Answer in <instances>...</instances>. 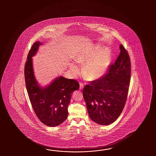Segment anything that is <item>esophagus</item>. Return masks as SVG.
Segmentation results:
<instances>
[{
    "mask_svg": "<svg viewBox=\"0 0 156 156\" xmlns=\"http://www.w3.org/2000/svg\"><path fill=\"white\" fill-rule=\"evenodd\" d=\"M83 84L82 83H80V89H83Z\"/></svg>",
    "mask_w": 156,
    "mask_h": 156,
    "instance_id": "obj_1",
    "label": "esophagus"
}]
</instances>
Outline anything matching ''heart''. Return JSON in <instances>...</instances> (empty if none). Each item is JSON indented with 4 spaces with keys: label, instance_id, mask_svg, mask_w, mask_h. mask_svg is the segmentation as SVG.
Returning a JSON list of instances; mask_svg holds the SVG:
<instances>
[{
    "label": "heart",
    "instance_id": "obj_1",
    "mask_svg": "<svg viewBox=\"0 0 156 156\" xmlns=\"http://www.w3.org/2000/svg\"><path fill=\"white\" fill-rule=\"evenodd\" d=\"M83 73L90 79H95L102 76L106 72L110 61V53L108 49L100 50V47L94 46L83 50L75 57L79 63L85 62ZM72 68L76 69L75 66Z\"/></svg>",
    "mask_w": 156,
    "mask_h": 156
}]
</instances>
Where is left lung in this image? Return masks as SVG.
<instances>
[{"instance_id":"obj_1","label":"left lung","mask_w":156,"mask_h":156,"mask_svg":"<svg viewBox=\"0 0 156 156\" xmlns=\"http://www.w3.org/2000/svg\"><path fill=\"white\" fill-rule=\"evenodd\" d=\"M115 63L101 78L91 81L83 89V97L91 119L106 126L115 122L125 106L129 87L131 63L122 44Z\"/></svg>"}]
</instances>
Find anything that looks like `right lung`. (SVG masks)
<instances>
[{
  "instance_id": "right-lung-1",
  "label": "right lung",
  "mask_w": 156,
  "mask_h": 156,
  "mask_svg": "<svg viewBox=\"0 0 156 156\" xmlns=\"http://www.w3.org/2000/svg\"><path fill=\"white\" fill-rule=\"evenodd\" d=\"M40 45V42L33 43L25 63L27 90L34 112L40 121L47 126H57L66 120L67 106L73 91L79 89V83L75 80L60 76L47 87H40L34 75L32 58Z\"/></svg>"
}]
</instances>
